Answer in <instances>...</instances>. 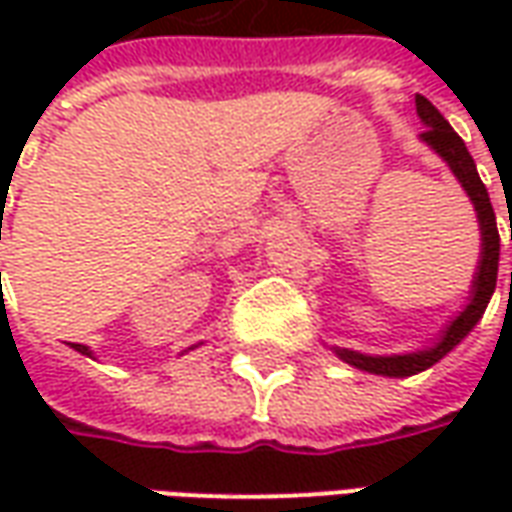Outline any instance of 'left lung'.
Returning a JSON list of instances; mask_svg holds the SVG:
<instances>
[{"mask_svg":"<svg viewBox=\"0 0 512 512\" xmlns=\"http://www.w3.org/2000/svg\"><path fill=\"white\" fill-rule=\"evenodd\" d=\"M417 115L422 120L425 131L419 134V139L436 153V156L450 167L455 180L461 183V189L466 191V197L472 200L474 211H477V224H480V260H477V271H474L472 290H469V301L463 304V310L452 318L444 332L439 334V340L422 351H411V354H389V356H373V354H359L351 348H337L332 351L337 359H343L345 365L356 367V370H365L373 376H386V378H406L417 376L422 370L433 367L439 359L450 354L455 345L461 343L466 334L472 332L477 321L483 318L488 301L494 296L496 288V271H499V230H496V216L494 205L488 200V189L477 175L474 167V158L469 156V150L463 145V139L452 126L441 117L436 106L430 104L425 95H417ZM512 238V235H510Z\"/></svg>","mask_w":512,"mask_h":512,"instance_id":"obj_1","label":"left lung"}]
</instances>
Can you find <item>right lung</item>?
Here are the masks:
<instances>
[{
  "label": "right lung",
  "mask_w": 512,
  "mask_h": 512,
  "mask_svg": "<svg viewBox=\"0 0 512 512\" xmlns=\"http://www.w3.org/2000/svg\"><path fill=\"white\" fill-rule=\"evenodd\" d=\"M0 277H2V274H0ZM197 345H200V343H197ZM197 345H191L189 351H194V348H197ZM71 348H73V351H79V354H82V356H90V359H95L93 351H90V348H87V345H82V343H71Z\"/></svg>",
  "instance_id": "obj_1"
}]
</instances>
